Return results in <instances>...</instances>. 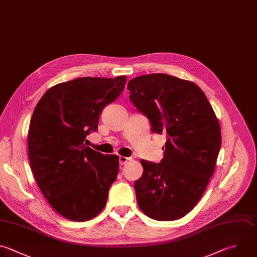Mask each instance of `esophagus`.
Wrapping results in <instances>:
<instances>
[{
	"label": "esophagus",
	"instance_id": "34e87169",
	"mask_svg": "<svg viewBox=\"0 0 257 257\" xmlns=\"http://www.w3.org/2000/svg\"><path fill=\"white\" fill-rule=\"evenodd\" d=\"M128 161H131V158L123 157V156H119V164H120V165H124V164L127 163Z\"/></svg>",
	"mask_w": 257,
	"mask_h": 257
}]
</instances>
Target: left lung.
<instances>
[{"label":"left lung","mask_w":257,"mask_h":257,"mask_svg":"<svg viewBox=\"0 0 257 257\" xmlns=\"http://www.w3.org/2000/svg\"><path fill=\"white\" fill-rule=\"evenodd\" d=\"M127 89L152 132L167 135L162 161H141L144 173L135 182L138 205L152 219H180L196 206L214 173L219 121L205 93L191 81L154 73L130 80Z\"/></svg>","instance_id":"8db88e82"}]
</instances>
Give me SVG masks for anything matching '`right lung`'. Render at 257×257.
Returning <instances> with one entry per match:
<instances>
[{
    "mask_svg": "<svg viewBox=\"0 0 257 257\" xmlns=\"http://www.w3.org/2000/svg\"><path fill=\"white\" fill-rule=\"evenodd\" d=\"M126 76L80 77L49 88L28 132L30 166L48 203L61 216L87 221L104 208L119 171L118 156L86 147L102 109L122 92Z\"/></svg>",
    "mask_w": 257,
    "mask_h": 257,
    "instance_id": "obj_1",
    "label": "right lung"
}]
</instances>
